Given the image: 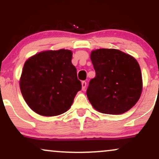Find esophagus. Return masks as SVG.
I'll use <instances>...</instances> for the list:
<instances>
[{"mask_svg": "<svg viewBox=\"0 0 159 159\" xmlns=\"http://www.w3.org/2000/svg\"><path fill=\"white\" fill-rule=\"evenodd\" d=\"M81 85H82V90H85V88H86V86H87V82L86 81H83L81 82Z\"/></svg>", "mask_w": 159, "mask_h": 159, "instance_id": "esophagus-1", "label": "esophagus"}]
</instances>
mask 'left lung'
I'll use <instances>...</instances> for the list:
<instances>
[{
    "mask_svg": "<svg viewBox=\"0 0 159 159\" xmlns=\"http://www.w3.org/2000/svg\"><path fill=\"white\" fill-rule=\"evenodd\" d=\"M90 59L96 72L87 90L91 105L107 114H121L130 110L142 92L141 71L138 61L112 48L93 51Z\"/></svg>",
    "mask_w": 159,
    "mask_h": 159,
    "instance_id": "8db88e82",
    "label": "left lung"
}]
</instances>
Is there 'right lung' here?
Segmentation results:
<instances>
[{"mask_svg":"<svg viewBox=\"0 0 159 159\" xmlns=\"http://www.w3.org/2000/svg\"><path fill=\"white\" fill-rule=\"evenodd\" d=\"M71 51H46L25 62L20 79L24 99L34 112L45 116L60 115L71 107L81 90Z\"/></svg>","mask_w":159,"mask_h":159,"instance_id":"obj_1","label":"right lung"}]
</instances>
